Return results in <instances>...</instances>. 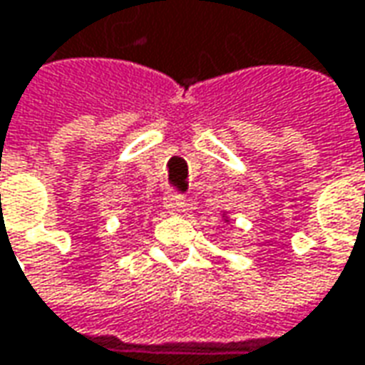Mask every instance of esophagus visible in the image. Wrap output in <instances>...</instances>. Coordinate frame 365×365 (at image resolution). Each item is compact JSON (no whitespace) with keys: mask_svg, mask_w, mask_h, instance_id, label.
Segmentation results:
<instances>
[{"mask_svg":"<svg viewBox=\"0 0 365 365\" xmlns=\"http://www.w3.org/2000/svg\"><path fill=\"white\" fill-rule=\"evenodd\" d=\"M165 209L170 215H180V212L187 211V200L178 195H166L165 197Z\"/></svg>","mask_w":365,"mask_h":365,"instance_id":"esophagus-1","label":"esophagus"}]
</instances>
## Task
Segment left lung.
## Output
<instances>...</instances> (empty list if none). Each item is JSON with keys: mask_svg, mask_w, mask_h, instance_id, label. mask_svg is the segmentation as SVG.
Wrapping results in <instances>:
<instances>
[{"mask_svg": "<svg viewBox=\"0 0 365 365\" xmlns=\"http://www.w3.org/2000/svg\"><path fill=\"white\" fill-rule=\"evenodd\" d=\"M222 221L227 222V225H231V217H229L227 212H222ZM231 227H233V225H231Z\"/></svg>", "mask_w": 365, "mask_h": 365, "instance_id": "8db88e82", "label": "left lung"}]
</instances>
